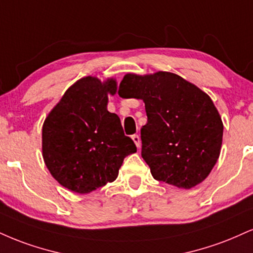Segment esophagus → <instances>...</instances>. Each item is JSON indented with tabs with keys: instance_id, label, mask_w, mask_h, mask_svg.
Wrapping results in <instances>:
<instances>
[{
	"instance_id": "34e87169",
	"label": "esophagus",
	"mask_w": 253,
	"mask_h": 253,
	"mask_svg": "<svg viewBox=\"0 0 253 253\" xmlns=\"http://www.w3.org/2000/svg\"><path fill=\"white\" fill-rule=\"evenodd\" d=\"M132 139H133V141H134V144L136 145V147H140V144H141V140H140V136L138 135V134H134V135H132Z\"/></svg>"
}]
</instances>
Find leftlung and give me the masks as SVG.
<instances>
[{
	"label": "left lung",
	"mask_w": 253,
	"mask_h": 253,
	"mask_svg": "<svg viewBox=\"0 0 253 253\" xmlns=\"http://www.w3.org/2000/svg\"><path fill=\"white\" fill-rule=\"evenodd\" d=\"M123 94L145 102L141 157L153 178L185 190L205 180L220 156L224 130L211 97L169 72L128 73L119 87Z\"/></svg>",
	"instance_id": "obj_1"
}]
</instances>
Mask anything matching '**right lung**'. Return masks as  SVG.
Returning a JSON list of instances; mask_svg holds the SVG:
<instances>
[{
	"label": "right lung",
	"instance_id": "obj_1",
	"mask_svg": "<svg viewBox=\"0 0 253 253\" xmlns=\"http://www.w3.org/2000/svg\"><path fill=\"white\" fill-rule=\"evenodd\" d=\"M117 89L113 78H82L45 118L42 157L53 178L72 192L86 194L114 181L125 158L136 152L120 119L107 111L108 94Z\"/></svg>",
	"mask_w": 253,
	"mask_h": 253
}]
</instances>
